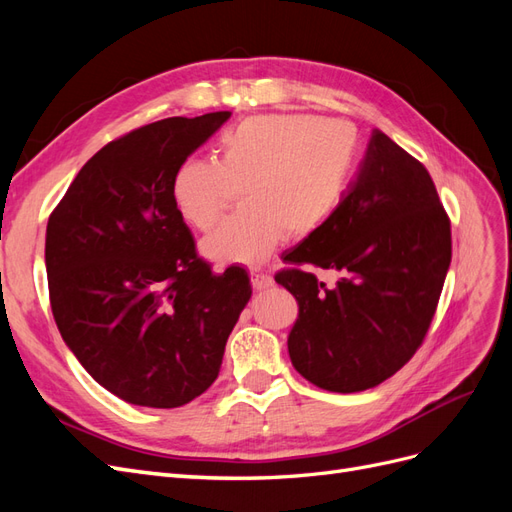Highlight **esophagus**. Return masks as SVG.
I'll return each mask as SVG.
<instances>
[{
  "instance_id": "esophagus-1",
  "label": "esophagus",
  "mask_w": 512,
  "mask_h": 512,
  "mask_svg": "<svg viewBox=\"0 0 512 512\" xmlns=\"http://www.w3.org/2000/svg\"><path fill=\"white\" fill-rule=\"evenodd\" d=\"M250 277H252L254 290H265V288L273 286V277L269 273H265V271H252Z\"/></svg>"
}]
</instances>
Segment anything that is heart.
I'll return each instance as SVG.
<instances>
[{"label":"heart","instance_id":"1","mask_svg":"<svg viewBox=\"0 0 512 512\" xmlns=\"http://www.w3.org/2000/svg\"><path fill=\"white\" fill-rule=\"evenodd\" d=\"M356 156V130L335 117L256 115L222 134L218 160H188L173 177L181 218L207 230L243 188L245 211L200 243L215 262L258 265L286 237H305L331 218Z\"/></svg>","mask_w":512,"mask_h":512}]
</instances>
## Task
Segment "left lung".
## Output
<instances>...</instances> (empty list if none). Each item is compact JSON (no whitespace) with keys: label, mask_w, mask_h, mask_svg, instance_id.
<instances>
[{"label":"left lung","mask_w":512,"mask_h":512,"mask_svg":"<svg viewBox=\"0 0 512 512\" xmlns=\"http://www.w3.org/2000/svg\"><path fill=\"white\" fill-rule=\"evenodd\" d=\"M275 275L299 305L294 369L333 393L374 389L423 344L451 265V222L425 166L380 130L331 218ZM327 268V287L311 273Z\"/></svg>","instance_id":"8db88e82"}]
</instances>
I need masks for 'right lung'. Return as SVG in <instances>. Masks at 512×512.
Returning <instances> with one entry per match:
<instances>
[{
	"mask_svg": "<svg viewBox=\"0 0 512 512\" xmlns=\"http://www.w3.org/2000/svg\"><path fill=\"white\" fill-rule=\"evenodd\" d=\"M230 117H170L102 147L49 218L51 307L66 346L106 391L179 408L220 374L252 297L239 267L213 273L173 203V177Z\"/></svg>",
	"mask_w": 512,
	"mask_h": 512,
	"instance_id": "1",
	"label": "right lung"
}]
</instances>
